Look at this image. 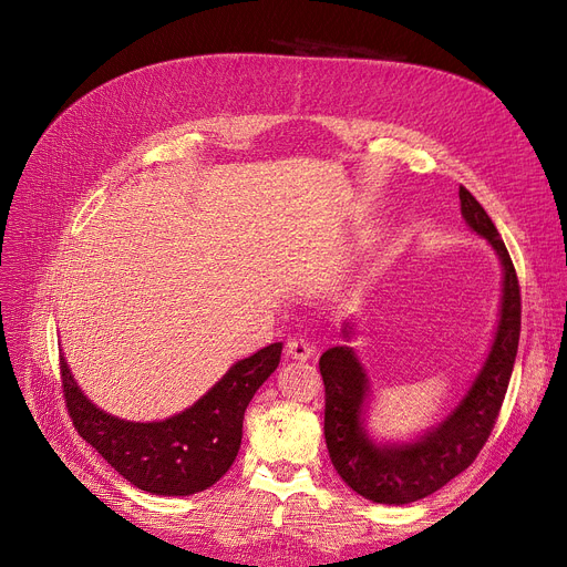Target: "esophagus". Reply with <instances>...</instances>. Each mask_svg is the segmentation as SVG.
<instances>
[{
	"mask_svg": "<svg viewBox=\"0 0 567 567\" xmlns=\"http://www.w3.org/2000/svg\"><path fill=\"white\" fill-rule=\"evenodd\" d=\"M285 351H287L289 359H296V361H308L310 355H312V351H315V347H312L308 340H303V338H291V340H287Z\"/></svg>",
	"mask_w": 567,
	"mask_h": 567,
	"instance_id": "obj_1",
	"label": "esophagus"
}]
</instances>
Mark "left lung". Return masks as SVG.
Listing matches in <instances>:
<instances>
[{"mask_svg": "<svg viewBox=\"0 0 567 567\" xmlns=\"http://www.w3.org/2000/svg\"><path fill=\"white\" fill-rule=\"evenodd\" d=\"M460 204L468 227L487 238L503 264V296L492 351L471 391L449 419L415 443L377 445L361 423L368 377L355 353L349 347H331L319 359L326 395V449L340 478L374 503L402 505L425 498L471 466L494 430L511 383L522 331L517 271L492 218L464 186H460ZM344 336L349 333L344 331Z\"/></svg>", "mask_w": 567, "mask_h": 567, "instance_id": "left-lung-1", "label": "left lung"}]
</instances>
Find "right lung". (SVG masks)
<instances>
[{
  "mask_svg": "<svg viewBox=\"0 0 567 567\" xmlns=\"http://www.w3.org/2000/svg\"><path fill=\"white\" fill-rule=\"evenodd\" d=\"M282 342H274L229 372L190 409L161 423H128L96 409L78 389L64 359V402L78 434L142 492L188 496L216 485L236 460L244 413L259 385L280 363Z\"/></svg>",
  "mask_w": 567,
  "mask_h": 567,
  "instance_id": "right-lung-1",
  "label": "right lung"
}]
</instances>
